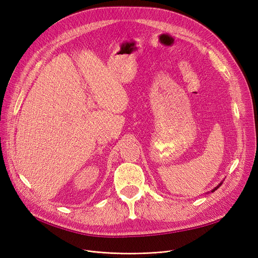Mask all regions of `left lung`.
Masks as SVG:
<instances>
[{
	"mask_svg": "<svg viewBox=\"0 0 258 258\" xmlns=\"http://www.w3.org/2000/svg\"><path fill=\"white\" fill-rule=\"evenodd\" d=\"M222 183H223V181H222V182H221V183H220V184H219V185H218V186H216V187H214V188H213V189H212V190H211V192H213V191H215V190H216V189H218V188H219V187H220V186H221V185H222ZM207 194H208V192H207Z\"/></svg>",
	"mask_w": 258,
	"mask_h": 258,
	"instance_id": "1",
	"label": "left lung"
}]
</instances>
